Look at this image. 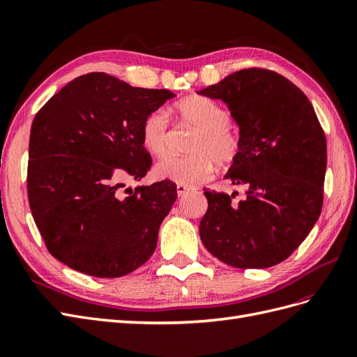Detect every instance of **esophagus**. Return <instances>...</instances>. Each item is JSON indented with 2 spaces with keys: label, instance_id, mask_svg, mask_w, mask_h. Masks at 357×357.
Listing matches in <instances>:
<instances>
[{
  "label": "esophagus",
  "instance_id": "34e87169",
  "mask_svg": "<svg viewBox=\"0 0 357 357\" xmlns=\"http://www.w3.org/2000/svg\"><path fill=\"white\" fill-rule=\"evenodd\" d=\"M188 190H190V188H189V186H185V185H177V195H178V197H183V195H185V193H186Z\"/></svg>",
  "mask_w": 357,
  "mask_h": 357
}]
</instances>
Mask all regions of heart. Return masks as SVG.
I'll return each mask as SVG.
<instances>
[{
    "mask_svg": "<svg viewBox=\"0 0 357 357\" xmlns=\"http://www.w3.org/2000/svg\"><path fill=\"white\" fill-rule=\"evenodd\" d=\"M180 119L198 129L190 146L192 156H167L155 167V174L177 185H198L213 174V160L223 167L238 153V138L228 128L231 116L222 105L205 96H189L176 105ZM168 119L162 110L147 114L142 126L143 144L152 155H164L168 149Z\"/></svg>",
    "mask_w": 357,
    "mask_h": 357,
    "instance_id": "obj_1",
    "label": "heart"
}]
</instances>
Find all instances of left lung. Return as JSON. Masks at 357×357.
Returning a JSON list of instances; mask_svg holds the SVG:
<instances>
[{"instance_id":"1","label":"left lung","mask_w":357,"mask_h":357,"mask_svg":"<svg viewBox=\"0 0 357 357\" xmlns=\"http://www.w3.org/2000/svg\"><path fill=\"white\" fill-rule=\"evenodd\" d=\"M223 101L240 129L238 153L225 178L245 186L234 202L205 190L201 241L235 268L283 262L316 225L326 174V137L311 102L283 75L247 68L198 92Z\"/></svg>"}]
</instances>
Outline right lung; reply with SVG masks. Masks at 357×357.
Wrapping results in <instances>:
<instances>
[{
  "label": "right lung",
  "mask_w": 357,
  "mask_h": 357,
  "mask_svg": "<svg viewBox=\"0 0 357 357\" xmlns=\"http://www.w3.org/2000/svg\"><path fill=\"white\" fill-rule=\"evenodd\" d=\"M174 96L89 73L63 86L36 114L28 199L58 261L83 274L114 278L153 255L177 186L162 180L128 188V197L119 189L123 180L147 174L152 159L143 144V122Z\"/></svg>",
  "instance_id": "add662e5"
}]
</instances>
